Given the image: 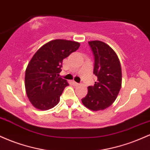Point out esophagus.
I'll list each match as a JSON object with an SVG mask.
<instances>
[{"instance_id":"esophagus-1","label":"esophagus","mask_w":150,"mask_h":150,"mask_svg":"<svg viewBox=\"0 0 150 150\" xmlns=\"http://www.w3.org/2000/svg\"><path fill=\"white\" fill-rule=\"evenodd\" d=\"M73 85H75V86H78L79 85V83H77V82H75V81H73Z\"/></svg>"}]
</instances>
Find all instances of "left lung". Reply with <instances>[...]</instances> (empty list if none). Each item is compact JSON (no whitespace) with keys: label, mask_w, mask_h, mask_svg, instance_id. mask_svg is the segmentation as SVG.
Instances as JSON below:
<instances>
[{"label":"left lung","mask_w":150,"mask_h":150,"mask_svg":"<svg viewBox=\"0 0 150 150\" xmlns=\"http://www.w3.org/2000/svg\"><path fill=\"white\" fill-rule=\"evenodd\" d=\"M88 43L94 56V74L97 80L94 86H89L82 102L89 109L97 111L109 107L116 100L121 87V67L116 52L108 44L101 41Z\"/></svg>","instance_id":"obj_1"}]
</instances>
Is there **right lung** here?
Segmentation results:
<instances>
[{"instance_id": "add662e5", "label": "right lung", "mask_w": 150, "mask_h": 150, "mask_svg": "<svg viewBox=\"0 0 150 150\" xmlns=\"http://www.w3.org/2000/svg\"><path fill=\"white\" fill-rule=\"evenodd\" d=\"M80 43L55 39L43 45L34 53L25 71L26 93L30 102L39 110H49L58 104L67 80L58 77L62 62L77 51Z\"/></svg>"}]
</instances>
